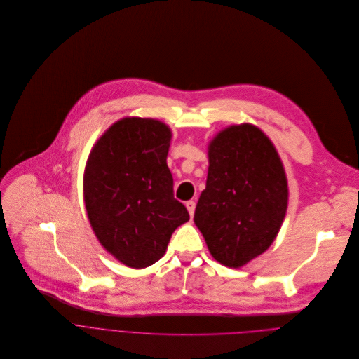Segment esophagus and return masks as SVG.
Segmentation results:
<instances>
[{
    "instance_id": "1",
    "label": "esophagus",
    "mask_w": 359,
    "mask_h": 359,
    "mask_svg": "<svg viewBox=\"0 0 359 359\" xmlns=\"http://www.w3.org/2000/svg\"><path fill=\"white\" fill-rule=\"evenodd\" d=\"M186 208H187V211H189L190 217H193V215H194V210H196V203H194L193 200L186 201Z\"/></svg>"
}]
</instances>
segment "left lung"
<instances>
[{"label":"left lung","mask_w":359,"mask_h":359,"mask_svg":"<svg viewBox=\"0 0 359 359\" xmlns=\"http://www.w3.org/2000/svg\"><path fill=\"white\" fill-rule=\"evenodd\" d=\"M289 200L283 163L255 126H231L208 144V175L194 224L210 254L241 268L275 241Z\"/></svg>","instance_id":"left-lung-1"}]
</instances>
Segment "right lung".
Here are the masks:
<instances>
[{"mask_svg":"<svg viewBox=\"0 0 359 359\" xmlns=\"http://www.w3.org/2000/svg\"><path fill=\"white\" fill-rule=\"evenodd\" d=\"M170 140L162 121L127 116L100 137L86 163L83 193L91 228L107 252L134 269L158 262L175 229L190 218L173 197L166 163Z\"/></svg>","mask_w":359,"mask_h":359,"instance_id":"add662e5","label":"right lung"}]
</instances>
